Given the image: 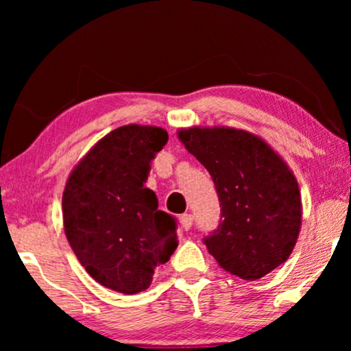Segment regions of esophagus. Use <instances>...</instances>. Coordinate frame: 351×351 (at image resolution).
I'll return each instance as SVG.
<instances>
[{
  "instance_id": "obj_1",
  "label": "esophagus",
  "mask_w": 351,
  "mask_h": 351,
  "mask_svg": "<svg viewBox=\"0 0 351 351\" xmlns=\"http://www.w3.org/2000/svg\"><path fill=\"white\" fill-rule=\"evenodd\" d=\"M180 223H182V228L185 230H190L191 228V225H193V215L191 214H184V215H180Z\"/></svg>"
}]
</instances>
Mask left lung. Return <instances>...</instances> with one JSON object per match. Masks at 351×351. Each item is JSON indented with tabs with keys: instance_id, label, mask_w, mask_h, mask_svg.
I'll return each mask as SVG.
<instances>
[{
	"instance_id": "1",
	"label": "left lung",
	"mask_w": 351,
	"mask_h": 351,
	"mask_svg": "<svg viewBox=\"0 0 351 351\" xmlns=\"http://www.w3.org/2000/svg\"><path fill=\"white\" fill-rule=\"evenodd\" d=\"M213 177L222 209L203 241L225 271L256 281L287 261L299 238L302 198L294 172L256 134L234 128L179 129Z\"/></svg>"
}]
</instances>
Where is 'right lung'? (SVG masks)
<instances>
[{
    "label": "right lung",
    "instance_id": "right-lung-1",
    "mask_svg": "<svg viewBox=\"0 0 351 351\" xmlns=\"http://www.w3.org/2000/svg\"><path fill=\"white\" fill-rule=\"evenodd\" d=\"M162 128L128 124L100 138L70 172L62 195L64 230L99 285L137 294L177 247L176 220L145 189L150 162L166 145Z\"/></svg>",
    "mask_w": 351,
    "mask_h": 351
}]
</instances>
